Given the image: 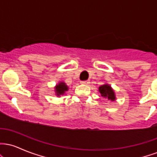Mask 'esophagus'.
Wrapping results in <instances>:
<instances>
[{
  "label": "esophagus",
  "mask_w": 157,
  "mask_h": 157,
  "mask_svg": "<svg viewBox=\"0 0 157 157\" xmlns=\"http://www.w3.org/2000/svg\"><path fill=\"white\" fill-rule=\"evenodd\" d=\"M89 80H85V81H81L80 83L83 84V85H89Z\"/></svg>",
  "instance_id": "34e87169"
}]
</instances>
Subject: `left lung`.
<instances>
[{"label": "left lung", "instance_id": "1", "mask_svg": "<svg viewBox=\"0 0 157 157\" xmlns=\"http://www.w3.org/2000/svg\"><path fill=\"white\" fill-rule=\"evenodd\" d=\"M99 92L101 94L102 97L107 98L109 100L114 101L116 100L114 91L109 84H104L100 86L99 87Z\"/></svg>", "mask_w": 157, "mask_h": 157}]
</instances>
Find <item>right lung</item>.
Returning a JSON list of instances; mask_svg holds the SVG:
<instances>
[{
	"mask_svg": "<svg viewBox=\"0 0 157 157\" xmlns=\"http://www.w3.org/2000/svg\"><path fill=\"white\" fill-rule=\"evenodd\" d=\"M55 89L56 95H57V97H60L61 95H63L64 94L66 93V91H68V87L67 86V85H66L65 82H60L57 85H56Z\"/></svg>",
	"mask_w": 157,
	"mask_h": 157,
	"instance_id": "add662e5",
	"label": "right lung"
}]
</instances>
